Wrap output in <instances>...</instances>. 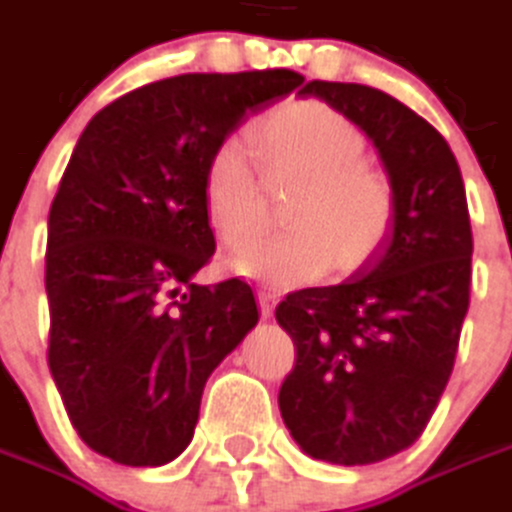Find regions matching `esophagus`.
I'll list each match as a JSON object with an SVG mask.
<instances>
[{
	"instance_id": "34e87169",
	"label": "esophagus",
	"mask_w": 512,
	"mask_h": 512,
	"mask_svg": "<svg viewBox=\"0 0 512 512\" xmlns=\"http://www.w3.org/2000/svg\"><path fill=\"white\" fill-rule=\"evenodd\" d=\"M256 299H259V307H262V316H273V310L279 305V293L276 290H259L256 293Z\"/></svg>"
}]
</instances>
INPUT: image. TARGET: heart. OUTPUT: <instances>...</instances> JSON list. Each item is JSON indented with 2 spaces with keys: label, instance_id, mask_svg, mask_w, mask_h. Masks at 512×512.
<instances>
[{
  "label": "heart",
  "instance_id": "heart-1",
  "mask_svg": "<svg viewBox=\"0 0 512 512\" xmlns=\"http://www.w3.org/2000/svg\"><path fill=\"white\" fill-rule=\"evenodd\" d=\"M265 168L299 179L287 207L293 230L245 247L233 270L265 287L307 285L330 267L362 270L387 242L396 222V187L382 168L362 159L364 130L319 99H299L270 110L256 125ZM207 225L230 247L259 233V176L242 136H225L202 173Z\"/></svg>",
  "mask_w": 512,
  "mask_h": 512
}]
</instances>
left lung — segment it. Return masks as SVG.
<instances>
[{"label":"left lung","mask_w":512,"mask_h":512,"mask_svg":"<svg viewBox=\"0 0 512 512\" xmlns=\"http://www.w3.org/2000/svg\"><path fill=\"white\" fill-rule=\"evenodd\" d=\"M299 93L370 136L396 187V222L353 279L279 302L276 322L296 344L279 410L307 456L373 464L422 436L453 373L473 273L462 170L442 133L382 90L313 79Z\"/></svg>","instance_id":"obj_1"}]
</instances>
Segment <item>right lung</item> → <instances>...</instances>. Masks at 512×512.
Segmentation results:
<instances>
[{
  "instance_id": "obj_1",
  "label": "right lung",
  "mask_w": 512,
  "mask_h": 512,
  "mask_svg": "<svg viewBox=\"0 0 512 512\" xmlns=\"http://www.w3.org/2000/svg\"><path fill=\"white\" fill-rule=\"evenodd\" d=\"M293 70L182 73L110 102L82 130L48 216V364L99 456L159 467L185 450L207 376L259 322L242 279L196 285L216 239L207 156Z\"/></svg>"
}]
</instances>
